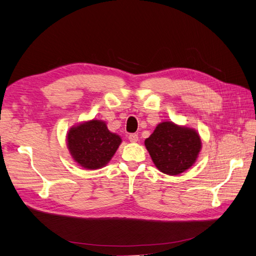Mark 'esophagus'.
<instances>
[{
  "instance_id": "obj_1",
  "label": "esophagus",
  "mask_w": 256,
  "mask_h": 256,
  "mask_svg": "<svg viewBox=\"0 0 256 256\" xmlns=\"http://www.w3.org/2000/svg\"><path fill=\"white\" fill-rule=\"evenodd\" d=\"M128 138H129L130 142L136 143V142H138V136L136 134H129Z\"/></svg>"
}]
</instances>
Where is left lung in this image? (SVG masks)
Segmentation results:
<instances>
[{"instance_id": "8db88e82", "label": "left lung", "mask_w": 256, "mask_h": 256, "mask_svg": "<svg viewBox=\"0 0 256 256\" xmlns=\"http://www.w3.org/2000/svg\"><path fill=\"white\" fill-rule=\"evenodd\" d=\"M144 143L156 168L172 176L190 168L202 150V141L196 129L168 120L158 124Z\"/></svg>"}]
</instances>
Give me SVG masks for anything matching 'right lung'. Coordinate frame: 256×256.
Listing matches in <instances>:
<instances>
[{
  "instance_id": "1",
  "label": "right lung",
  "mask_w": 256,
  "mask_h": 256,
  "mask_svg": "<svg viewBox=\"0 0 256 256\" xmlns=\"http://www.w3.org/2000/svg\"><path fill=\"white\" fill-rule=\"evenodd\" d=\"M66 138L72 159L88 170L106 166L122 143L120 136L111 132L106 122L95 118L72 126Z\"/></svg>"
}]
</instances>
